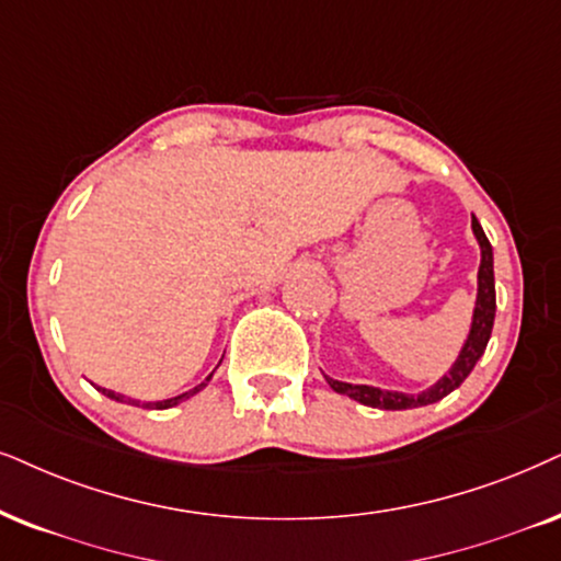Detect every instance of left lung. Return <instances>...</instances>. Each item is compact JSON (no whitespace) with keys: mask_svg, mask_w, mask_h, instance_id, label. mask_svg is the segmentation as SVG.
Returning a JSON list of instances; mask_svg holds the SVG:
<instances>
[{"mask_svg":"<svg viewBox=\"0 0 561 561\" xmlns=\"http://www.w3.org/2000/svg\"><path fill=\"white\" fill-rule=\"evenodd\" d=\"M473 236L479 240L481 248V264H479V293H477V308H473V318H471V331L469 339H466L463 350H460L458 359L453 363L448 373L439 378L435 386H430L427 391L422 393H401V391H382V388H373V386H352V382H342L333 380L329 375H323L325 382L333 388L336 393L350 396V399L365 403V407L373 409H386V411H401V409H416V407H430V403H437L439 399L456 391V388L469 378L473 365L479 363L481 354H484L489 336H492V325H494V310H497V297H494V256H492V245L481 230L479 219H471Z\"/></svg>","mask_w":561,"mask_h":561,"instance_id":"1","label":"left lung"}]
</instances>
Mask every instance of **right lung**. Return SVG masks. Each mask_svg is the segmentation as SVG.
<instances>
[{
	"label": "right lung",
	"instance_id": "1",
	"mask_svg": "<svg viewBox=\"0 0 561 561\" xmlns=\"http://www.w3.org/2000/svg\"><path fill=\"white\" fill-rule=\"evenodd\" d=\"M211 380V375L207 380H202L198 382V386H194L191 388V391H186V393H181V396H173V399H165V401H134V399H126V396H122V393H116V391H108V388H101L98 386V391H101L103 396H108V399H113V401H118V403H131V407H141V409H170V407H179L181 401H186V399H191V396L194 393H198L202 391L204 386H207V382Z\"/></svg>",
	"mask_w": 561,
	"mask_h": 561
}]
</instances>
